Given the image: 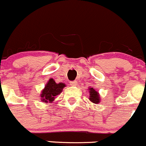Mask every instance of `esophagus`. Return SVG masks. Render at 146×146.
Here are the masks:
<instances>
[{
	"instance_id": "34e87169",
	"label": "esophagus",
	"mask_w": 146,
	"mask_h": 146,
	"mask_svg": "<svg viewBox=\"0 0 146 146\" xmlns=\"http://www.w3.org/2000/svg\"><path fill=\"white\" fill-rule=\"evenodd\" d=\"M70 85L71 86H76L78 85V82L76 81H70Z\"/></svg>"
}]
</instances>
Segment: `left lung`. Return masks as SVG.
Returning <instances> with one entry per match:
<instances>
[{
    "label": "left lung",
    "instance_id": "1",
    "mask_svg": "<svg viewBox=\"0 0 146 146\" xmlns=\"http://www.w3.org/2000/svg\"><path fill=\"white\" fill-rule=\"evenodd\" d=\"M88 93H89V96H88V99L92 103H94V104H99L101 102V96L99 95V92H96V90L93 88H91L90 87L88 88Z\"/></svg>",
    "mask_w": 146,
    "mask_h": 146
}]
</instances>
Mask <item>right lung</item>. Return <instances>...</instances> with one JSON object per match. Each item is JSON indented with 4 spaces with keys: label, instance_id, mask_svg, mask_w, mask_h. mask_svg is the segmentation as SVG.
<instances>
[{
    "label": "right lung",
    "instance_id": "obj_1",
    "mask_svg": "<svg viewBox=\"0 0 146 146\" xmlns=\"http://www.w3.org/2000/svg\"><path fill=\"white\" fill-rule=\"evenodd\" d=\"M66 86L63 83L57 84L53 78H50L46 84L44 88L42 89L40 94V99L42 102L45 104L52 103L57 96L60 94L63 88Z\"/></svg>",
    "mask_w": 146,
    "mask_h": 146
}]
</instances>
